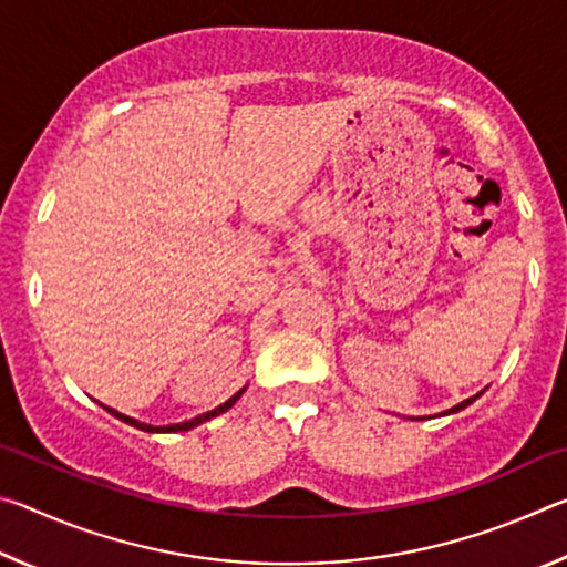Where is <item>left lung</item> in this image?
<instances>
[{"mask_svg": "<svg viewBox=\"0 0 567 567\" xmlns=\"http://www.w3.org/2000/svg\"><path fill=\"white\" fill-rule=\"evenodd\" d=\"M485 392V390H483ZM483 392H477V395H473V398H467V400H463V402H457L455 408H450V410H445V412H440V415H455V412H460V410H465L467 405H473V402L483 395ZM412 420H422V417H412Z\"/></svg>", "mask_w": 567, "mask_h": 567, "instance_id": "left-lung-1", "label": "left lung"}]
</instances>
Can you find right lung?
<instances>
[{
	"instance_id": "right-lung-1",
	"label": "right lung",
	"mask_w": 567,
	"mask_h": 567,
	"mask_svg": "<svg viewBox=\"0 0 567 567\" xmlns=\"http://www.w3.org/2000/svg\"><path fill=\"white\" fill-rule=\"evenodd\" d=\"M247 390V385L243 388V390H237L233 398H229L227 402H223V405L219 408H215V410H209V412H203V415H197V417H192V420H185V422H177V425H162V427H155V425H147V422H140V420H134V417H130V415H122V412H117L114 408H107V405H100L110 412V415H114L117 420H122V422H127V425H132V427H137V430H145V433H185V430H192V427H197V425H203V422H207V420H213V417H217V415H223V412H227L229 408L235 405V402L243 398V392Z\"/></svg>"
}]
</instances>
